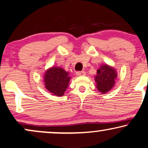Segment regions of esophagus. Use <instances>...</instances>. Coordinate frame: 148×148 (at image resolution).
I'll return each mask as SVG.
<instances>
[{"label": "esophagus", "instance_id": "esophagus-1", "mask_svg": "<svg viewBox=\"0 0 148 148\" xmlns=\"http://www.w3.org/2000/svg\"><path fill=\"white\" fill-rule=\"evenodd\" d=\"M76 75L78 76H85V75H86V72H85L84 71H78V72H76Z\"/></svg>", "mask_w": 148, "mask_h": 148}]
</instances>
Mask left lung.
<instances>
[{"label": "left lung", "instance_id": "8db88e82", "mask_svg": "<svg viewBox=\"0 0 148 148\" xmlns=\"http://www.w3.org/2000/svg\"><path fill=\"white\" fill-rule=\"evenodd\" d=\"M117 76L114 68L106 65L102 66L97 70L95 76L97 88L100 92L105 94L113 88L115 84V80Z\"/></svg>", "mask_w": 148, "mask_h": 148}]
</instances>
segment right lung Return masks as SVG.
Instances as JSON below:
<instances>
[{
	"label": "right lung",
	"instance_id": "add662e5",
	"mask_svg": "<svg viewBox=\"0 0 148 148\" xmlns=\"http://www.w3.org/2000/svg\"><path fill=\"white\" fill-rule=\"evenodd\" d=\"M68 74V72L61 68H50L45 72L44 76L45 88L54 95L63 96L70 82V77Z\"/></svg>",
	"mask_w": 148,
	"mask_h": 148
}]
</instances>
